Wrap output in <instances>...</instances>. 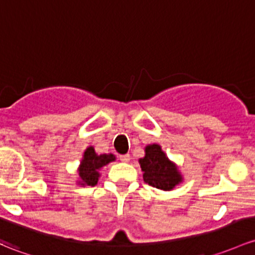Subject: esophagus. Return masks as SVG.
Instances as JSON below:
<instances>
[{
  "label": "esophagus",
  "instance_id": "esophagus-1",
  "mask_svg": "<svg viewBox=\"0 0 255 255\" xmlns=\"http://www.w3.org/2000/svg\"><path fill=\"white\" fill-rule=\"evenodd\" d=\"M120 160H121V161H122V162H129V160H130L129 154L121 155V156H120Z\"/></svg>",
  "mask_w": 255,
  "mask_h": 255
}]
</instances>
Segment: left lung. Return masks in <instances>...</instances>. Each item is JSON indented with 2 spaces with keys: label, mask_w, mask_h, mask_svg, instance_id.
I'll list each match as a JSON object with an SVG mask.
<instances>
[{
  "label": "left lung",
  "mask_w": 255,
  "mask_h": 255,
  "mask_svg": "<svg viewBox=\"0 0 255 255\" xmlns=\"http://www.w3.org/2000/svg\"><path fill=\"white\" fill-rule=\"evenodd\" d=\"M144 182L161 191H171L183 181L177 166L162 151L159 144L145 146V156L139 159Z\"/></svg>",
  "instance_id": "1"
}]
</instances>
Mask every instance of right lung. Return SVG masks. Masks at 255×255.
<instances>
[{
  "label": "right lung",
  "mask_w": 255,
  "mask_h": 255,
  "mask_svg": "<svg viewBox=\"0 0 255 255\" xmlns=\"http://www.w3.org/2000/svg\"><path fill=\"white\" fill-rule=\"evenodd\" d=\"M116 157L114 154L98 155L93 146H89L84 151L83 159L78 168L79 183L82 186H95L100 177V168L109 162L115 161Z\"/></svg>",
  "instance_id": "add662e5"
}]
</instances>
